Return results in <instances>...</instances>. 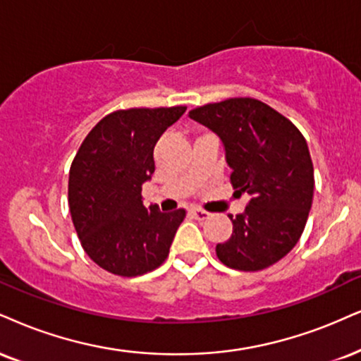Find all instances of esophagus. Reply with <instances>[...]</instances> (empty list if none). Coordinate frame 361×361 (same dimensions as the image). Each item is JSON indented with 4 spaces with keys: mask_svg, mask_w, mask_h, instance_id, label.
Returning a JSON list of instances; mask_svg holds the SVG:
<instances>
[{
    "mask_svg": "<svg viewBox=\"0 0 361 361\" xmlns=\"http://www.w3.org/2000/svg\"><path fill=\"white\" fill-rule=\"evenodd\" d=\"M190 216H192L194 219H197V221H204V219H207V217H209V212L204 211V209L192 207V209H190Z\"/></svg>",
    "mask_w": 361,
    "mask_h": 361,
    "instance_id": "esophagus-1",
    "label": "esophagus"
}]
</instances>
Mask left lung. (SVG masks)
Returning <instances> with one entry per match:
<instances>
[{"mask_svg": "<svg viewBox=\"0 0 361 361\" xmlns=\"http://www.w3.org/2000/svg\"><path fill=\"white\" fill-rule=\"evenodd\" d=\"M189 117L219 137L235 195H249L233 221V234L217 244L222 264L261 271L296 246L313 202L314 173L308 144L286 117L241 97L190 110Z\"/></svg>", "mask_w": 361, "mask_h": 361, "instance_id": "1", "label": "left lung"}]
</instances>
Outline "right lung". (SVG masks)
Masks as SVG:
<instances>
[{
	"label": "right lung",
	"mask_w": 361,
	"mask_h": 361,
	"mask_svg": "<svg viewBox=\"0 0 361 361\" xmlns=\"http://www.w3.org/2000/svg\"><path fill=\"white\" fill-rule=\"evenodd\" d=\"M185 110H117L92 128L75 155L70 214L82 247L109 273L133 278L159 268L169 256L185 211L145 207L142 185L155 171V144Z\"/></svg>",
	"instance_id": "right-lung-1"
}]
</instances>
